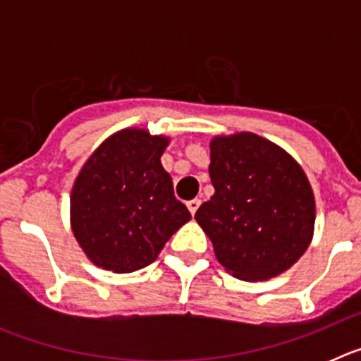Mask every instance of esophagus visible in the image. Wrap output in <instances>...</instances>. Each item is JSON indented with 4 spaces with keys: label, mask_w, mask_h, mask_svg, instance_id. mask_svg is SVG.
<instances>
[{
    "label": "esophagus",
    "mask_w": 361,
    "mask_h": 361,
    "mask_svg": "<svg viewBox=\"0 0 361 361\" xmlns=\"http://www.w3.org/2000/svg\"><path fill=\"white\" fill-rule=\"evenodd\" d=\"M186 206H188V209H190V213H191V215H195V213H197V209H199V206H200V200H199V199L188 200V202H186Z\"/></svg>",
    "instance_id": "esophagus-1"
}]
</instances>
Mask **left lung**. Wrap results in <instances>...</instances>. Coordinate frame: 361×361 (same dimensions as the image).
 Segmentation results:
<instances>
[{"mask_svg":"<svg viewBox=\"0 0 361 361\" xmlns=\"http://www.w3.org/2000/svg\"><path fill=\"white\" fill-rule=\"evenodd\" d=\"M212 199L195 213L215 257L240 280H269L288 271L311 244L314 195L286 149L250 132L209 145Z\"/></svg>","mask_w":361,"mask_h":361,"instance_id":"8db88e82","label":"left lung"}]
</instances>
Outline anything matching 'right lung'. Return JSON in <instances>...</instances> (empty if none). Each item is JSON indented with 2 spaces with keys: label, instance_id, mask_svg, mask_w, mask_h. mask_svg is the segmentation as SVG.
<instances>
[{
  "label": "right lung",
  "instance_id": "1",
  "mask_svg": "<svg viewBox=\"0 0 361 361\" xmlns=\"http://www.w3.org/2000/svg\"><path fill=\"white\" fill-rule=\"evenodd\" d=\"M170 139L121 130L79 171L70 197L73 237L95 266L114 273L142 269L191 219L161 164Z\"/></svg>",
  "mask_w": 361,
  "mask_h": 361
}]
</instances>
